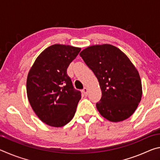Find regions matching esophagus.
<instances>
[{"label": "esophagus", "instance_id": "34e87169", "mask_svg": "<svg viewBox=\"0 0 160 160\" xmlns=\"http://www.w3.org/2000/svg\"><path fill=\"white\" fill-rule=\"evenodd\" d=\"M82 92L84 93V94H85V95H87V94H88V89H87L86 88H85L82 90Z\"/></svg>", "mask_w": 160, "mask_h": 160}]
</instances>
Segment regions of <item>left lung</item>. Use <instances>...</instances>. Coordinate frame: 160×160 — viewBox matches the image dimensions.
I'll return each mask as SVG.
<instances>
[{
  "label": "left lung",
  "instance_id": "8db88e82",
  "mask_svg": "<svg viewBox=\"0 0 160 160\" xmlns=\"http://www.w3.org/2000/svg\"><path fill=\"white\" fill-rule=\"evenodd\" d=\"M80 56L99 81L102 98L96 104L103 117L112 122L129 118L141 100L138 72L126 55L110 44L91 46Z\"/></svg>",
  "mask_w": 160,
  "mask_h": 160
}]
</instances>
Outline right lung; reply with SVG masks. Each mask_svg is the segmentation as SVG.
Listing matches in <instances>:
<instances>
[{"label": "right lung", "instance_id": "right-lung-1", "mask_svg": "<svg viewBox=\"0 0 160 160\" xmlns=\"http://www.w3.org/2000/svg\"><path fill=\"white\" fill-rule=\"evenodd\" d=\"M80 50L68 45H52L40 53L29 70V102L40 120L48 126H65L76 112L81 92L74 88L67 68Z\"/></svg>", "mask_w": 160, "mask_h": 160}]
</instances>
